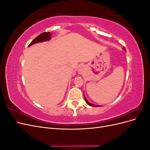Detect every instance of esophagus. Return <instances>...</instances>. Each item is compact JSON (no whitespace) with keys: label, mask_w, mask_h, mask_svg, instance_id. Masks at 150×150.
<instances>
[{"label":"esophagus","mask_w":150,"mask_h":150,"mask_svg":"<svg viewBox=\"0 0 150 150\" xmlns=\"http://www.w3.org/2000/svg\"><path fill=\"white\" fill-rule=\"evenodd\" d=\"M84 70V67L83 66H79V67H78V71H79V73L81 74L83 72Z\"/></svg>","instance_id":"obj_1"}]
</instances>
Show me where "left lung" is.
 <instances>
[{"instance_id":"8db88e82","label":"left lung","mask_w":150,"mask_h":150,"mask_svg":"<svg viewBox=\"0 0 150 150\" xmlns=\"http://www.w3.org/2000/svg\"><path fill=\"white\" fill-rule=\"evenodd\" d=\"M123 49L125 50V51H126V49H125V47H123ZM84 99H85V101H86V103H87L88 105H89V106H93V107H99V106H98V105H95V104H91V103H90L87 99H86V97L84 96Z\"/></svg>"}]
</instances>
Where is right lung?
Here are the masks:
<instances>
[{"instance_id":"right-lung-1","label":"right lung","mask_w":150,"mask_h":150,"mask_svg":"<svg viewBox=\"0 0 150 150\" xmlns=\"http://www.w3.org/2000/svg\"><path fill=\"white\" fill-rule=\"evenodd\" d=\"M51 33L50 32H48V33H43L42 34H40L39 35L38 37H36L33 41L30 42V44L29 45V46H31V45L34 44L35 43H38V42H41L44 41H46V40H49L51 39Z\"/></svg>"}]
</instances>
